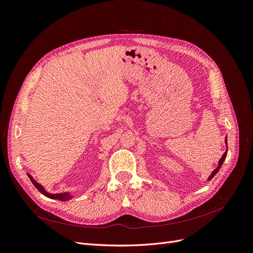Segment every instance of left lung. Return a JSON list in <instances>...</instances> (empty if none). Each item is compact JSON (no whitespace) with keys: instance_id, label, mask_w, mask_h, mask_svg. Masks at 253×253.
I'll return each mask as SVG.
<instances>
[{"instance_id":"1","label":"left lung","mask_w":253,"mask_h":253,"mask_svg":"<svg viewBox=\"0 0 253 253\" xmlns=\"http://www.w3.org/2000/svg\"><path fill=\"white\" fill-rule=\"evenodd\" d=\"M226 143H227V138H226ZM226 156H227V152H225L224 153V155H223V157H221L220 159H219V163H218V167L216 168L215 170H214L213 172H212V174L209 176V178H208V180H210V179H212L213 177H214V175H215L217 172H218V170L220 169V167H221V165H223V163H224V160H225V158H226Z\"/></svg>"}]
</instances>
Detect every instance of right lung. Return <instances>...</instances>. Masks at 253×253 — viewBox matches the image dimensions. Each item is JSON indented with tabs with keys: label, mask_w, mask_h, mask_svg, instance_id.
<instances>
[{
	"label": "right lung",
	"mask_w": 253,
	"mask_h": 253,
	"mask_svg": "<svg viewBox=\"0 0 253 253\" xmlns=\"http://www.w3.org/2000/svg\"><path fill=\"white\" fill-rule=\"evenodd\" d=\"M27 175H28V177L30 178V180H32V182L34 183V186H35L38 190H39L43 195L47 196V197H49V198H53V200H59V201H62V202H65V201H67V200H70V198H72L71 194L67 193V192L58 193V194H50V193L46 192V191L44 190V188H43L41 185H39V183H38V182L33 178L32 175H29V174H27Z\"/></svg>",
	"instance_id": "1"
}]
</instances>
